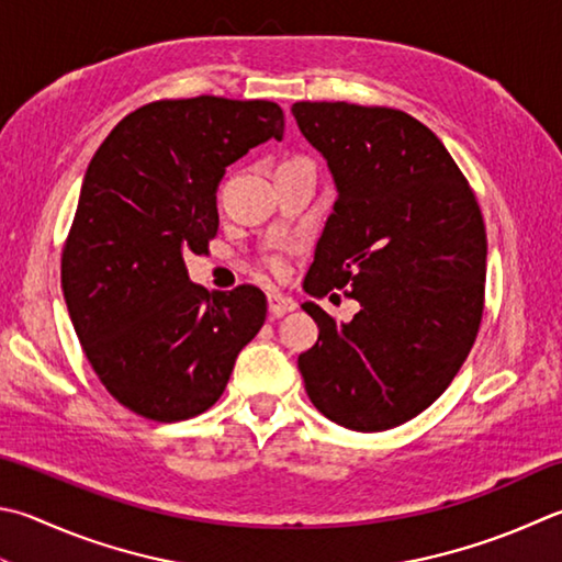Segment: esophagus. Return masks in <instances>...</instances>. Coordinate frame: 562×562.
Segmentation results:
<instances>
[{"label":"esophagus","mask_w":562,"mask_h":562,"mask_svg":"<svg viewBox=\"0 0 562 562\" xmlns=\"http://www.w3.org/2000/svg\"><path fill=\"white\" fill-rule=\"evenodd\" d=\"M293 311H295V301L289 299V295L269 293V313L273 317H283L285 313H293Z\"/></svg>","instance_id":"esophagus-1"}]
</instances>
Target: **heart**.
<instances>
[{
  "instance_id": "1",
  "label": "heart",
  "mask_w": 562,
  "mask_h": 562,
  "mask_svg": "<svg viewBox=\"0 0 562 562\" xmlns=\"http://www.w3.org/2000/svg\"><path fill=\"white\" fill-rule=\"evenodd\" d=\"M269 263H271L273 271H281V269H283V261H281V259H271Z\"/></svg>"
}]
</instances>
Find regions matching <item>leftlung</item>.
I'll return each mask as SVG.
<instances>
[{"instance_id": "1", "label": "left lung", "mask_w": 562, "mask_h": 562, "mask_svg": "<svg viewBox=\"0 0 562 562\" xmlns=\"http://www.w3.org/2000/svg\"><path fill=\"white\" fill-rule=\"evenodd\" d=\"M337 200L303 291L347 289L359 311L337 323L301 308L317 342L299 357L313 406L337 426L376 432L426 411L460 372L484 308L486 232L458 164L426 124L389 108L295 102Z\"/></svg>"}]
</instances>
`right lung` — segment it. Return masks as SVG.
Masks as SVG:
<instances>
[{
  "mask_svg": "<svg viewBox=\"0 0 562 562\" xmlns=\"http://www.w3.org/2000/svg\"><path fill=\"white\" fill-rule=\"evenodd\" d=\"M283 139L267 100L200 94L139 108L94 151L63 249L72 327L104 389L144 418L207 411L267 321L257 285L207 293L186 254L217 235V188L254 146Z\"/></svg>",
  "mask_w": 562,
  "mask_h": 562,
  "instance_id": "obj_1",
  "label": "right lung"
}]
</instances>
